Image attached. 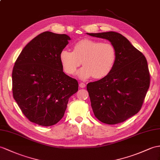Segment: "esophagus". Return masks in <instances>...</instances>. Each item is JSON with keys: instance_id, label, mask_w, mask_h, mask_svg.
<instances>
[{"instance_id": "esophagus-1", "label": "esophagus", "mask_w": 160, "mask_h": 160, "mask_svg": "<svg viewBox=\"0 0 160 160\" xmlns=\"http://www.w3.org/2000/svg\"><path fill=\"white\" fill-rule=\"evenodd\" d=\"M85 85H85L84 83H79V87L81 88H84L85 87Z\"/></svg>"}]
</instances>
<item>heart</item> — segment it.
<instances>
[{"instance_id":"1","label":"heart","mask_w":160,"mask_h":160,"mask_svg":"<svg viewBox=\"0 0 160 160\" xmlns=\"http://www.w3.org/2000/svg\"><path fill=\"white\" fill-rule=\"evenodd\" d=\"M116 60V49L111 43L90 39L77 42L72 52L63 49L60 53L62 67L68 75L75 74L82 62L84 67L77 73L81 79L106 77L112 72Z\"/></svg>"}]
</instances>
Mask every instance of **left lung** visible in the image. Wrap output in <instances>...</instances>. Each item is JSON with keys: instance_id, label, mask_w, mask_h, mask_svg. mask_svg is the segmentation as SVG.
Instances as JSON below:
<instances>
[{"instance_id": "1", "label": "left lung", "mask_w": 160, "mask_h": 160, "mask_svg": "<svg viewBox=\"0 0 160 160\" xmlns=\"http://www.w3.org/2000/svg\"><path fill=\"white\" fill-rule=\"evenodd\" d=\"M87 34L109 41L117 52L115 67L109 75L87 85L93 113L104 123L123 122L141 109L149 88L146 58L119 33Z\"/></svg>"}]
</instances>
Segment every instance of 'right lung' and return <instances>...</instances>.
Instances as JSON below:
<instances>
[{"label":"right lung","instance_id":"right-lung-1","mask_svg":"<svg viewBox=\"0 0 160 160\" xmlns=\"http://www.w3.org/2000/svg\"><path fill=\"white\" fill-rule=\"evenodd\" d=\"M71 38L44 32L22 49L12 72L13 96L24 115L42 126L63 118L70 97L78 91L77 81L63 72L60 53Z\"/></svg>","mask_w":160,"mask_h":160}]
</instances>
